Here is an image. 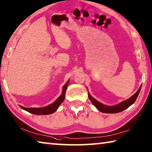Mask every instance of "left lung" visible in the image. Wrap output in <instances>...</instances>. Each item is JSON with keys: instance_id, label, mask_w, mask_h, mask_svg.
I'll use <instances>...</instances> for the list:
<instances>
[{"instance_id": "left-lung-1", "label": "left lung", "mask_w": 152, "mask_h": 152, "mask_svg": "<svg viewBox=\"0 0 152 152\" xmlns=\"http://www.w3.org/2000/svg\"><path fill=\"white\" fill-rule=\"evenodd\" d=\"M141 88L142 86H140L138 90H137V92L132 96V97L128 98V100L122 102L121 103L112 106H106V105H104L103 104L99 102L98 101L96 100V99L94 98L90 94V93H88V98H89L90 100L92 102V103L93 104L94 106L96 108L99 110V111H100L101 112H103V113L115 114V113L122 112L123 110L127 109L128 107L130 106L131 105L133 104L134 103V102L136 101V100L137 99V96H138L140 90H141Z\"/></svg>"}]
</instances>
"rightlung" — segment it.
Instances as JSON below:
<instances>
[{"instance_id": "right-lung-1", "label": "right lung", "mask_w": 152, "mask_h": 152, "mask_svg": "<svg viewBox=\"0 0 152 152\" xmlns=\"http://www.w3.org/2000/svg\"><path fill=\"white\" fill-rule=\"evenodd\" d=\"M68 83L69 80H68L66 83L63 86L62 94L59 96L58 98L56 99V101L54 102L52 104L48 105V106L44 107H38V108H37V107H24L21 106L20 107L22 109L28 112L29 113L36 115H48L52 114V113L56 111L60 105L64 101L65 98V92L66 90Z\"/></svg>"}]
</instances>
